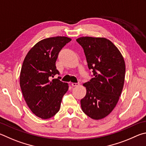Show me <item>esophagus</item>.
Segmentation results:
<instances>
[{
    "instance_id": "esophagus-1",
    "label": "esophagus",
    "mask_w": 146,
    "mask_h": 146,
    "mask_svg": "<svg viewBox=\"0 0 146 146\" xmlns=\"http://www.w3.org/2000/svg\"><path fill=\"white\" fill-rule=\"evenodd\" d=\"M71 85L72 86H78V85H80V83H72L71 84Z\"/></svg>"
}]
</instances>
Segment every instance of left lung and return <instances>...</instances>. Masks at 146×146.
Here are the masks:
<instances>
[{
	"mask_svg": "<svg viewBox=\"0 0 146 146\" xmlns=\"http://www.w3.org/2000/svg\"><path fill=\"white\" fill-rule=\"evenodd\" d=\"M76 41L83 48L94 75L83 85L86 94L81 100V108L91 119H102L113 111L122 93L126 71L124 58L106 38L83 36Z\"/></svg>",
	"mask_w": 146,
	"mask_h": 146,
	"instance_id": "1",
	"label": "left lung"
}]
</instances>
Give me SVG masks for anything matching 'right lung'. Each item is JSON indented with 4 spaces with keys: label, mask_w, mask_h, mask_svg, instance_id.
Returning a JSON list of instances; mask_svg holds the SVG:
<instances>
[{
    "label": "right lung",
    "mask_w": 146,
    "mask_h": 146,
    "mask_svg": "<svg viewBox=\"0 0 146 146\" xmlns=\"http://www.w3.org/2000/svg\"><path fill=\"white\" fill-rule=\"evenodd\" d=\"M71 38L50 37L42 40L27 54L20 74V85L25 102L36 116L48 119L60 110L68 85L59 79L56 61L58 53Z\"/></svg>",
    "instance_id": "1"
}]
</instances>
